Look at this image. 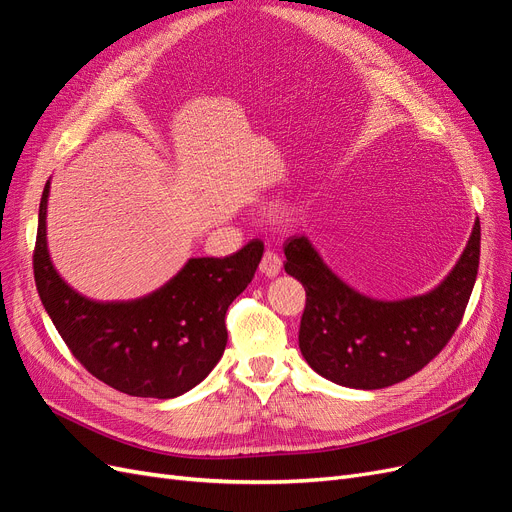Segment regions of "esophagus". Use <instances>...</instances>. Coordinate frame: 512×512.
<instances>
[{
	"label": "esophagus",
	"mask_w": 512,
	"mask_h": 512,
	"mask_svg": "<svg viewBox=\"0 0 512 512\" xmlns=\"http://www.w3.org/2000/svg\"><path fill=\"white\" fill-rule=\"evenodd\" d=\"M280 271H282V258L275 252H265V256L260 260V273H265L267 277H275Z\"/></svg>",
	"instance_id": "34e87169"
}]
</instances>
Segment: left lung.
<instances>
[{
    "label": "left lung",
    "mask_w": 512,
    "mask_h": 512,
    "mask_svg": "<svg viewBox=\"0 0 512 512\" xmlns=\"http://www.w3.org/2000/svg\"><path fill=\"white\" fill-rule=\"evenodd\" d=\"M286 273L305 288L299 348L316 374L350 389H384L421 371L448 344L478 273L480 224L444 280L418 297L378 301L324 265L307 237L284 245Z\"/></svg>",
    "instance_id": "1"
}]
</instances>
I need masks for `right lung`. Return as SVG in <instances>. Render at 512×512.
I'll return each mask as SVG.
<instances>
[{
	"label": "right lung",
	"mask_w": 512,
	"mask_h": 512,
	"mask_svg": "<svg viewBox=\"0 0 512 512\" xmlns=\"http://www.w3.org/2000/svg\"><path fill=\"white\" fill-rule=\"evenodd\" d=\"M40 198L34 277L40 301L74 359L132 397L170 399L194 389L222 359L228 305L252 282L265 245L252 239L226 258H190L156 292L134 301H91L55 271Z\"/></svg>",
	"instance_id": "1"
}]
</instances>
